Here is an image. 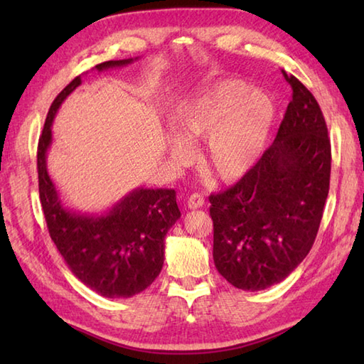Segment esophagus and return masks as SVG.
I'll return each mask as SVG.
<instances>
[{"label":"esophagus","instance_id":"34e87169","mask_svg":"<svg viewBox=\"0 0 364 364\" xmlns=\"http://www.w3.org/2000/svg\"><path fill=\"white\" fill-rule=\"evenodd\" d=\"M205 205V198L197 194V192H194L189 198H188V208H191V210H197V208H202Z\"/></svg>","mask_w":364,"mask_h":364}]
</instances>
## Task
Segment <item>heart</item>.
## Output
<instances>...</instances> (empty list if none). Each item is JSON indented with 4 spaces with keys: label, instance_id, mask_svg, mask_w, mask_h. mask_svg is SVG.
Returning <instances> with one entry per match:
<instances>
[{
    "label": "heart",
    "instance_id": "b5f03b06",
    "mask_svg": "<svg viewBox=\"0 0 364 364\" xmlns=\"http://www.w3.org/2000/svg\"><path fill=\"white\" fill-rule=\"evenodd\" d=\"M274 120L266 94L241 80H225L184 105L173 119L178 136L168 139L172 158L189 156V142L205 139L202 164L220 180H236L257 164Z\"/></svg>",
    "mask_w": 364,
    "mask_h": 364
}]
</instances>
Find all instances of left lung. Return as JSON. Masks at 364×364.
Instances as JSON below:
<instances>
[{"mask_svg":"<svg viewBox=\"0 0 364 364\" xmlns=\"http://www.w3.org/2000/svg\"><path fill=\"white\" fill-rule=\"evenodd\" d=\"M274 144L235 186L210 196L213 258L237 289L283 282L311 250L330 188L331 146L321 107L296 76Z\"/></svg>","mask_w":364,"mask_h":364,"instance_id":"left-lung-1","label":"left lung"}]
</instances>
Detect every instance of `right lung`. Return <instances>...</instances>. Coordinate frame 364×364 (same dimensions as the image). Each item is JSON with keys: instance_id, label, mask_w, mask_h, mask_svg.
Listing matches in <instances>:
<instances>
[{"instance_id": "right-lung-1", "label": "right lung", "mask_w": 364, "mask_h": 364, "mask_svg": "<svg viewBox=\"0 0 364 364\" xmlns=\"http://www.w3.org/2000/svg\"><path fill=\"white\" fill-rule=\"evenodd\" d=\"M133 59L107 60L98 72ZM81 84V75L54 98L37 146L38 194L53 242L78 280L107 299L133 297L154 282L164 264V237L181 218L173 189L139 188L109 213L78 214L64 208L46 170L51 125L60 103Z\"/></svg>"}]
</instances>
